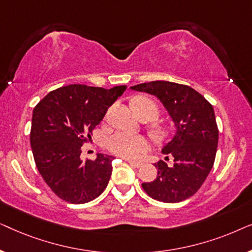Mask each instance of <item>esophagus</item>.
<instances>
[{
	"label": "esophagus",
	"mask_w": 252,
	"mask_h": 252,
	"mask_svg": "<svg viewBox=\"0 0 252 252\" xmlns=\"http://www.w3.org/2000/svg\"><path fill=\"white\" fill-rule=\"evenodd\" d=\"M128 163H129V165L132 167H134V168H139V167H141L142 166V164L141 163H136V161H132V160H128Z\"/></svg>",
	"instance_id": "34e87169"
}]
</instances>
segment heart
Listing matches in <instances>:
<instances>
[{
	"label": "heart",
	"instance_id": "heart-1",
	"mask_svg": "<svg viewBox=\"0 0 252 252\" xmlns=\"http://www.w3.org/2000/svg\"><path fill=\"white\" fill-rule=\"evenodd\" d=\"M133 108L137 115L148 113L151 120L156 119L158 116V108L156 103L147 97H139L133 101ZM155 133L158 136L165 134L164 127H155ZM108 149L117 156L127 158V159H139L143 154L150 150L151 143L147 136L141 134H133L127 132H116L106 140Z\"/></svg>",
	"mask_w": 252,
	"mask_h": 252
}]
</instances>
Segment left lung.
<instances>
[{"label": "left lung", "mask_w": 252, "mask_h": 252, "mask_svg": "<svg viewBox=\"0 0 252 252\" xmlns=\"http://www.w3.org/2000/svg\"><path fill=\"white\" fill-rule=\"evenodd\" d=\"M130 89L156 96L175 126L173 139L161 149L165 159L173 157V166L158 161L157 178L142 188L159 202L185 201L201 188L215 163L219 130L213 106L194 88L175 82L151 81Z\"/></svg>", "instance_id": "1"}]
</instances>
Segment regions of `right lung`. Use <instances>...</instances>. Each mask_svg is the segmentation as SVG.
Returning a JSON list of instances; mask_svg holds the SVG:
<instances>
[{
	"mask_svg": "<svg viewBox=\"0 0 252 252\" xmlns=\"http://www.w3.org/2000/svg\"><path fill=\"white\" fill-rule=\"evenodd\" d=\"M126 88L68 85L50 92L34 108L30 135L34 160L63 201L84 204L108 186L115 157L97 154L95 160L82 161L81 147Z\"/></svg>",
	"mask_w": 252,
	"mask_h": 252,
	"instance_id": "obj_1",
	"label": "right lung"
}]
</instances>
